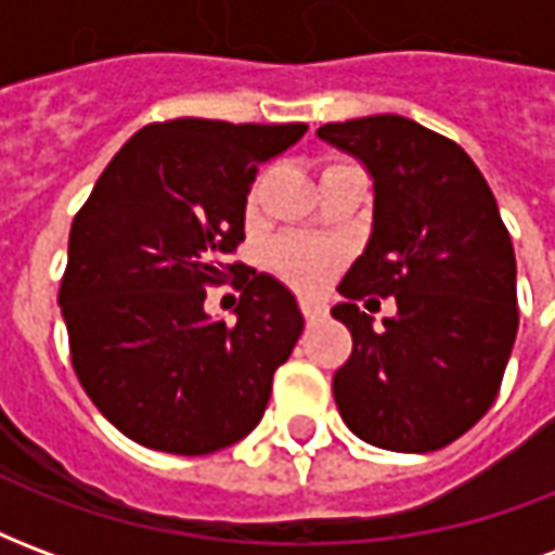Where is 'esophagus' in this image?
<instances>
[{
  "label": "esophagus",
  "mask_w": 555,
  "mask_h": 555,
  "mask_svg": "<svg viewBox=\"0 0 555 555\" xmlns=\"http://www.w3.org/2000/svg\"><path fill=\"white\" fill-rule=\"evenodd\" d=\"M300 309H302V314H306V321H309V324H312V321H321V318L326 314V306L318 300H302Z\"/></svg>",
  "instance_id": "34e87169"
}]
</instances>
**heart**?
<instances>
[{
    "label": "heart",
    "instance_id": "heart-1",
    "mask_svg": "<svg viewBox=\"0 0 555 555\" xmlns=\"http://www.w3.org/2000/svg\"><path fill=\"white\" fill-rule=\"evenodd\" d=\"M261 193V181L253 186L249 195V207H255ZM338 261V249L330 243L312 241V237H285L273 246L270 253V264L276 267L282 276L294 282L297 288H321L333 267Z\"/></svg>",
    "mask_w": 555,
    "mask_h": 555
}]
</instances>
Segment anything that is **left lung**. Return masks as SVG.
Returning a JSON list of instances; mask_svg holds the SVG:
<instances>
[{
	"label": "left lung",
	"instance_id": "left-lung-1",
	"mask_svg": "<svg viewBox=\"0 0 555 555\" xmlns=\"http://www.w3.org/2000/svg\"><path fill=\"white\" fill-rule=\"evenodd\" d=\"M318 137L360 159L374 198L372 234L333 306L353 336L333 374L336 408L377 449H442L488 413L517 336V261L496 198L464 147L404 115ZM372 293L397 297L384 331L356 306Z\"/></svg>",
	"mask_w": 555,
	"mask_h": 555
}]
</instances>
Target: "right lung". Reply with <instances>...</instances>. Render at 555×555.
<instances>
[{"label":"right lung","instance_id":"right-lung-1","mask_svg":"<svg viewBox=\"0 0 555 555\" xmlns=\"http://www.w3.org/2000/svg\"><path fill=\"white\" fill-rule=\"evenodd\" d=\"M306 125L175 118L130 137L70 225L59 306L94 408L130 440L210 454L261 422L273 374L302 333L297 297L270 273L243 279L234 321L205 312L246 237L255 171Z\"/></svg>","mask_w":555,"mask_h":555}]
</instances>
